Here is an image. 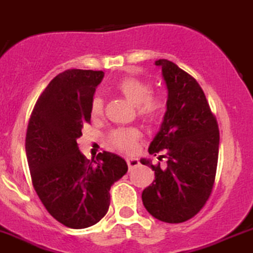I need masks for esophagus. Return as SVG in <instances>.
I'll return each mask as SVG.
<instances>
[{"label": "esophagus", "instance_id": "1", "mask_svg": "<svg viewBox=\"0 0 253 253\" xmlns=\"http://www.w3.org/2000/svg\"><path fill=\"white\" fill-rule=\"evenodd\" d=\"M127 165H128V169H132L134 167L140 166V161L137 159H127Z\"/></svg>", "mask_w": 253, "mask_h": 253}]
</instances>
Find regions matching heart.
Masks as SVG:
<instances>
[{
  "label": "heart",
  "mask_w": 253,
  "mask_h": 253,
  "mask_svg": "<svg viewBox=\"0 0 253 253\" xmlns=\"http://www.w3.org/2000/svg\"><path fill=\"white\" fill-rule=\"evenodd\" d=\"M116 89L124 94L127 100L136 105L138 117L146 122H157L166 115L167 100L165 96L152 93V86L147 81L138 77L127 76L116 84ZM89 115L92 120H98L103 115V100L96 94L89 103ZM141 138V131L137 127H122L116 128L108 134V142L121 152L133 151L137 141Z\"/></svg>",
  "instance_id": "heart-1"
}]
</instances>
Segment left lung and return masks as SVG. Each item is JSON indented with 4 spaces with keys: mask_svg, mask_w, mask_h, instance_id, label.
Masks as SVG:
<instances>
[{
    "mask_svg": "<svg viewBox=\"0 0 253 253\" xmlns=\"http://www.w3.org/2000/svg\"><path fill=\"white\" fill-rule=\"evenodd\" d=\"M156 65L162 68L169 106L161 131L148 148L160 161H141L155 171V180L142 192V202L155 218L181 223L204 209L213 190L219 129L204 89L190 73L169 60L156 61Z\"/></svg>",
    "mask_w": 253,
    "mask_h": 253,
    "instance_id": "8db88e82",
    "label": "left lung"
}]
</instances>
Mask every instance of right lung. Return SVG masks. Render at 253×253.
<instances>
[{
	"label": "right lung",
	"instance_id": "1",
	"mask_svg": "<svg viewBox=\"0 0 253 253\" xmlns=\"http://www.w3.org/2000/svg\"><path fill=\"white\" fill-rule=\"evenodd\" d=\"M102 71L66 70L37 98L26 132L31 181L49 214L70 228H86L103 218L110 188L126 174V161L105 151L87 160L77 138L91 122L89 103Z\"/></svg>",
	"mask_w": 253,
	"mask_h": 253
}]
</instances>
